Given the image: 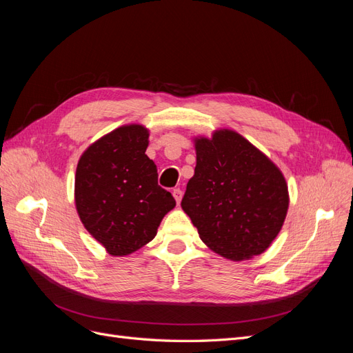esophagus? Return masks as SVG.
I'll return each instance as SVG.
<instances>
[{"label": "esophagus", "instance_id": "34e87169", "mask_svg": "<svg viewBox=\"0 0 353 353\" xmlns=\"http://www.w3.org/2000/svg\"><path fill=\"white\" fill-rule=\"evenodd\" d=\"M172 196L175 197L176 203L179 205V203H181V199H183V191H181L179 188H174V191H172Z\"/></svg>", "mask_w": 353, "mask_h": 353}]
</instances>
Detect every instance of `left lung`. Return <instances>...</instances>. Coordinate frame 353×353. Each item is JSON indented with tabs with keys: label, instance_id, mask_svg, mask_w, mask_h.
Here are the masks:
<instances>
[{
	"label": "left lung",
	"instance_id": "left-lung-1",
	"mask_svg": "<svg viewBox=\"0 0 353 353\" xmlns=\"http://www.w3.org/2000/svg\"><path fill=\"white\" fill-rule=\"evenodd\" d=\"M197 163L181 201L203 243L231 261L250 259L279 236L288 209L281 170L240 134L196 138Z\"/></svg>",
	"mask_w": 353,
	"mask_h": 353
}]
</instances>
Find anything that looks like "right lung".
Masks as SVG:
<instances>
[{
    "mask_svg": "<svg viewBox=\"0 0 353 353\" xmlns=\"http://www.w3.org/2000/svg\"><path fill=\"white\" fill-rule=\"evenodd\" d=\"M148 131L121 126L91 144L74 176V203L83 227L112 256H126L152 241L175 199L157 184L145 154Z\"/></svg>",
    "mask_w": 353,
    "mask_h": 353,
    "instance_id": "obj_1",
    "label": "right lung"
}]
</instances>
